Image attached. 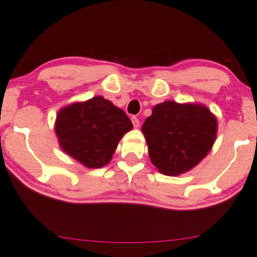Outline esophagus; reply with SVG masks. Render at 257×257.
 Returning a JSON list of instances; mask_svg holds the SVG:
<instances>
[{
  "mask_svg": "<svg viewBox=\"0 0 257 257\" xmlns=\"http://www.w3.org/2000/svg\"><path fill=\"white\" fill-rule=\"evenodd\" d=\"M132 122H133V125H134L135 128H139L140 121H139V118L136 117V116H132Z\"/></svg>",
  "mask_w": 257,
  "mask_h": 257,
  "instance_id": "obj_1",
  "label": "esophagus"
}]
</instances>
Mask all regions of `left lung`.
<instances>
[{"mask_svg":"<svg viewBox=\"0 0 257 257\" xmlns=\"http://www.w3.org/2000/svg\"><path fill=\"white\" fill-rule=\"evenodd\" d=\"M151 161L161 173L178 175L200 162L216 139L217 121L199 104L164 102L142 125Z\"/></svg>","mask_w":257,"mask_h":257,"instance_id":"obj_1","label":"left lung"}]
</instances>
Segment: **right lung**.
Segmentation results:
<instances>
[{
	"instance_id": "add662e5",
	"label": "right lung",
	"mask_w": 257,
	"mask_h": 257,
	"mask_svg": "<svg viewBox=\"0 0 257 257\" xmlns=\"http://www.w3.org/2000/svg\"><path fill=\"white\" fill-rule=\"evenodd\" d=\"M132 128L125 112L102 96L61 109L56 122L64 152L89 168L108 164L118 141Z\"/></svg>"
}]
</instances>
